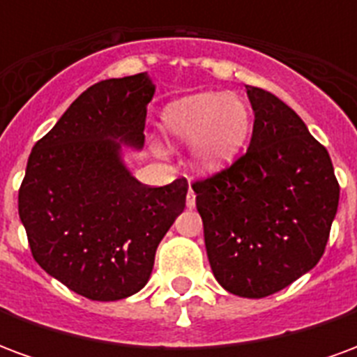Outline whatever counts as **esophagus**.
I'll use <instances>...</instances> for the list:
<instances>
[{
  "label": "esophagus",
  "mask_w": 357,
  "mask_h": 357,
  "mask_svg": "<svg viewBox=\"0 0 357 357\" xmlns=\"http://www.w3.org/2000/svg\"><path fill=\"white\" fill-rule=\"evenodd\" d=\"M185 204H187V208H195V191L189 187V193H187V199H185Z\"/></svg>",
  "instance_id": "obj_1"
}]
</instances>
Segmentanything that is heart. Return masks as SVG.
Segmentation results:
<instances>
[{"label": "heart", "instance_id": "1", "mask_svg": "<svg viewBox=\"0 0 357 357\" xmlns=\"http://www.w3.org/2000/svg\"><path fill=\"white\" fill-rule=\"evenodd\" d=\"M162 130L179 143L195 141V166L204 174H218L247 145L250 112L233 95H189L164 109Z\"/></svg>", "mask_w": 357, "mask_h": 357}]
</instances>
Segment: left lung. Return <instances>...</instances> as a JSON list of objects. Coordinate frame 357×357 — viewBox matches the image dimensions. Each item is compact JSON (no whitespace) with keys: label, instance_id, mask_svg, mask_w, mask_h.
I'll return each mask as SVG.
<instances>
[{"label":"left lung","instance_id":"obj_1","mask_svg":"<svg viewBox=\"0 0 357 357\" xmlns=\"http://www.w3.org/2000/svg\"><path fill=\"white\" fill-rule=\"evenodd\" d=\"M247 95L250 147L193 191L216 281L243 298H264L319 262L340 187L327 149L291 107L252 86Z\"/></svg>","mask_w":357,"mask_h":357}]
</instances>
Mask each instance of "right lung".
I'll use <instances>...</instances> for the list:
<instances>
[{"mask_svg": "<svg viewBox=\"0 0 357 357\" xmlns=\"http://www.w3.org/2000/svg\"><path fill=\"white\" fill-rule=\"evenodd\" d=\"M155 84L147 73L88 88L30 153L19 216L34 260L89 300L147 284L158 243L185 208L187 181L149 187L122 147L139 151Z\"/></svg>", "mask_w": 357, "mask_h": 357, "instance_id": "1", "label": "right lung"}]
</instances>
